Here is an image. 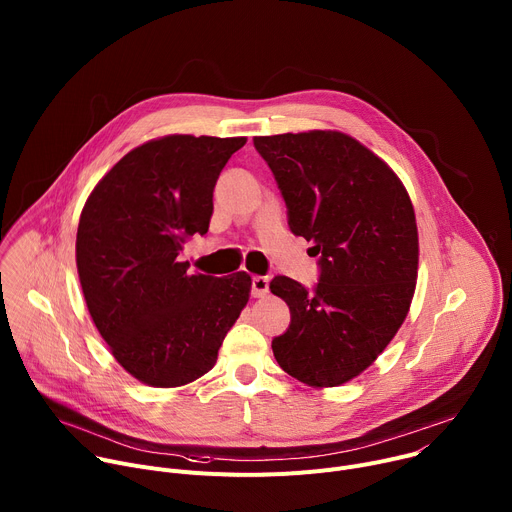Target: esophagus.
<instances>
[{
  "mask_svg": "<svg viewBox=\"0 0 512 512\" xmlns=\"http://www.w3.org/2000/svg\"><path fill=\"white\" fill-rule=\"evenodd\" d=\"M267 291H269V277L255 275L253 281H251V294H253V298H265Z\"/></svg>",
  "mask_w": 512,
  "mask_h": 512,
  "instance_id": "34e87169",
  "label": "esophagus"
}]
</instances>
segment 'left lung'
<instances>
[{
	"instance_id": "left-lung-1",
	"label": "left lung",
	"mask_w": 512,
	"mask_h": 512,
	"mask_svg": "<svg viewBox=\"0 0 512 512\" xmlns=\"http://www.w3.org/2000/svg\"><path fill=\"white\" fill-rule=\"evenodd\" d=\"M289 210V229L320 253L314 294L277 275L291 312L271 348L279 367L314 389L367 371L409 314L419 237L411 198L385 160L332 129L253 137Z\"/></svg>"
}]
</instances>
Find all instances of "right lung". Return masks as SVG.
<instances>
[{
  "label": "right lung",
  "instance_id": "right-lung-1",
  "mask_svg": "<svg viewBox=\"0 0 512 512\" xmlns=\"http://www.w3.org/2000/svg\"><path fill=\"white\" fill-rule=\"evenodd\" d=\"M247 137L164 135L125 154L89 194L77 271L89 314L139 383L174 389L206 375L251 296L245 271L188 273L178 255L206 235L212 190Z\"/></svg>",
  "mask_w": 512,
  "mask_h": 512
}]
</instances>
